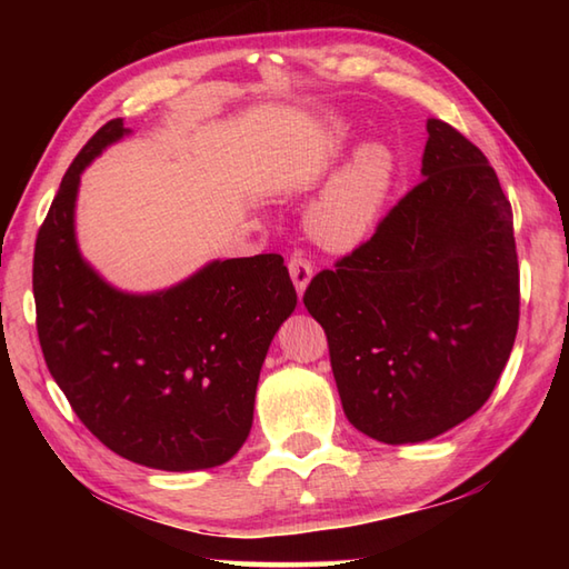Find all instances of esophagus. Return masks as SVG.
<instances>
[{
  "mask_svg": "<svg viewBox=\"0 0 569 569\" xmlns=\"http://www.w3.org/2000/svg\"><path fill=\"white\" fill-rule=\"evenodd\" d=\"M288 273H291V278H293L298 296H303L306 286L310 283V278H312V263L303 251L291 253V259H288Z\"/></svg>",
  "mask_w": 569,
  "mask_h": 569,
  "instance_id": "1",
  "label": "esophagus"
}]
</instances>
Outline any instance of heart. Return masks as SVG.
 Segmentation results:
<instances>
[{"label":"heart","mask_w":569,"mask_h":569,"mask_svg":"<svg viewBox=\"0 0 569 569\" xmlns=\"http://www.w3.org/2000/svg\"><path fill=\"white\" fill-rule=\"evenodd\" d=\"M391 180V151L377 141L361 143L312 204L310 224L316 234L335 247L355 244L377 222Z\"/></svg>","instance_id":"1"}]
</instances>
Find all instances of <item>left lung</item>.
Here are the masks:
<instances>
[{
  "label": "left lung",
  "mask_w": 569,
  "mask_h": 569,
  "mask_svg": "<svg viewBox=\"0 0 569 569\" xmlns=\"http://www.w3.org/2000/svg\"><path fill=\"white\" fill-rule=\"evenodd\" d=\"M422 178L377 232L306 288L345 416L386 445L475 416L518 330L511 202L475 143L428 119Z\"/></svg>",
  "instance_id": "1"
}]
</instances>
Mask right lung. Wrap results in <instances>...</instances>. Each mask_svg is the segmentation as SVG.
I'll return each mask as SVG.
<instances>
[{"instance_id": "obj_1", "label": "right lung", "mask_w": 569, "mask_h": 569, "mask_svg": "<svg viewBox=\"0 0 569 569\" xmlns=\"http://www.w3.org/2000/svg\"><path fill=\"white\" fill-rule=\"evenodd\" d=\"M122 119L94 131L70 163L36 237V330L46 367L94 438L131 462L192 471L244 445L259 371L296 308L281 253L212 261L168 291H114L76 241L80 173L122 139Z\"/></svg>"}]
</instances>
